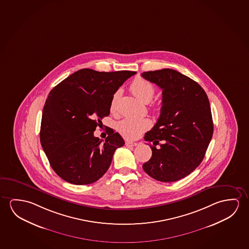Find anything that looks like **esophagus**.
Returning <instances> with one entry per match:
<instances>
[{"mask_svg": "<svg viewBox=\"0 0 249 249\" xmlns=\"http://www.w3.org/2000/svg\"><path fill=\"white\" fill-rule=\"evenodd\" d=\"M138 145L137 142H126V145L127 147H132V146H136Z\"/></svg>", "mask_w": 249, "mask_h": 249, "instance_id": "34e87169", "label": "esophagus"}]
</instances>
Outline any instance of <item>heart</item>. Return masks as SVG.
Returning a JSON list of instances; mask_svg holds the SVG:
<instances>
[{
	"label": "heart",
	"mask_w": 249,
	"mask_h": 249,
	"mask_svg": "<svg viewBox=\"0 0 249 249\" xmlns=\"http://www.w3.org/2000/svg\"><path fill=\"white\" fill-rule=\"evenodd\" d=\"M130 91L135 97L144 104H148L154 96L155 88L149 81L145 80L142 77L135 78L130 84ZM119 93L116 92L113 98L111 100L110 110L115 112L116 109V100L118 97ZM154 110L159 111L160 109V105L153 104ZM152 125L149 119L146 118H125L117 124V130L119 133L128 140H134L148 129Z\"/></svg>",
	"instance_id": "b5f03b06"
}]
</instances>
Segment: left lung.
I'll list each match as a JSON object with an SVG mask.
<instances>
[{
    "instance_id": "1",
    "label": "left lung",
    "mask_w": 249,
    "mask_h": 249,
    "mask_svg": "<svg viewBox=\"0 0 249 249\" xmlns=\"http://www.w3.org/2000/svg\"><path fill=\"white\" fill-rule=\"evenodd\" d=\"M142 76L162 89L160 115L144 137L153 155L142 167L154 179L175 182L203 161L214 129L210 102L196 82L175 70Z\"/></svg>"
}]
</instances>
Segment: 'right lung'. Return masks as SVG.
<instances>
[{
	"instance_id": "add662e5",
	"label": "right lung",
	"mask_w": 249,
	"mask_h": 249,
	"mask_svg": "<svg viewBox=\"0 0 249 249\" xmlns=\"http://www.w3.org/2000/svg\"><path fill=\"white\" fill-rule=\"evenodd\" d=\"M136 71L100 72L81 69L51 90L43 108L40 143L52 168L71 184H92L110 166L125 142L110 128L105 141L94 136L109 115L111 100Z\"/></svg>"
}]
</instances>
